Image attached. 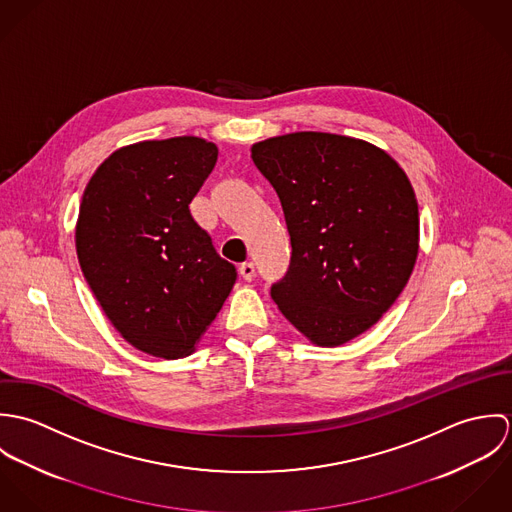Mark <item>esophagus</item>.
I'll return each instance as SVG.
<instances>
[{
  "mask_svg": "<svg viewBox=\"0 0 512 512\" xmlns=\"http://www.w3.org/2000/svg\"><path fill=\"white\" fill-rule=\"evenodd\" d=\"M238 272H240V276H242L246 282H250V280L254 278V274H256V268H254L252 262H244V264H240Z\"/></svg>",
  "mask_w": 512,
  "mask_h": 512,
  "instance_id": "1",
  "label": "esophagus"
}]
</instances>
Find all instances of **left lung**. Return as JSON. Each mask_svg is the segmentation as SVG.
I'll return each mask as SVG.
<instances>
[{"instance_id":"8db88e82","label":"left lung","mask_w":512,"mask_h":512,"mask_svg":"<svg viewBox=\"0 0 512 512\" xmlns=\"http://www.w3.org/2000/svg\"><path fill=\"white\" fill-rule=\"evenodd\" d=\"M252 161L280 197L292 242L270 292L280 311L319 347L365 333L416 264L420 217L406 173L380 147L323 132L258 142Z\"/></svg>"}]
</instances>
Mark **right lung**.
Instances as JSON below:
<instances>
[{
  "label": "right lung",
  "instance_id": "obj_1",
  "mask_svg": "<svg viewBox=\"0 0 512 512\" xmlns=\"http://www.w3.org/2000/svg\"><path fill=\"white\" fill-rule=\"evenodd\" d=\"M217 157L195 136L122 147L82 195V274L118 333L159 359L191 355L236 282L189 211Z\"/></svg>",
  "mask_w": 512,
  "mask_h": 512
}]
</instances>
